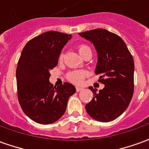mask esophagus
<instances>
[{
    "mask_svg": "<svg viewBox=\"0 0 149 149\" xmlns=\"http://www.w3.org/2000/svg\"><path fill=\"white\" fill-rule=\"evenodd\" d=\"M76 89H77V92H80V91L82 90L83 88H82L81 87H79V86H77V87H76Z\"/></svg>",
    "mask_w": 149,
    "mask_h": 149,
    "instance_id": "esophagus-1",
    "label": "esophagus"
}]
</instances>
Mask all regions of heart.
I'll list each match as a JSON object with an SVG mask.
<instances>
[{
	"label": "heart",
	"instance_id": "heart-1",
	"mask_svg": "<svg viewBox=\"0 0 149 149\" xmlns=\"http://www.w3.org/2000/svg\"><path fill=\"white\" fill-rule=\"evenodd\" d=\"M88 50H90V48L88 45H81L78 48V51H79V53L81 54V56ZM60 58H62V55L60 56ZM86 75H87L86 71H72L70 72L68 74V79L70 81H72V83L79 84V83H81L83 81L84 77Z\"/></svg>",
	"mask_w": 149,
	"mask_h": 149
}]
</instances>
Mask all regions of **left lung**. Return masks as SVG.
Segmentation results:
<instances>
[{
  "mask_svg": "<svg viewBox=\"0 0 149 149\" xmlns=\"http://www.w3.org/2000/svg\"><path fill=\"white\" fill-rule=\"evenodd\" d=\"M93 44L97 52L95 73L104 84L103 89L88 88L94 97L85 105L88 114L100 122L119 117L129 105L134 91V61L125 41L118 35L104 29L80 33Z\"/></svg>",
  "mask_w": 149,
  "mask_h": 149,
  "instance_id": "obj_1",
  "label": "left lung"
}]
</instances>
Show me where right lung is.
<instances>
[{
  "mask_svg": "<svg viewBox=\"0 0 149 149\" xmlns=\"http://www.w3.org/2000/svg\"><path fill=\"white\" fill-rule=\"evenodd\" d=\"M71 34L49 31L30 40L18 61L16 78L18 101L25 115L41 125L54 123L64 115L69 97L76 93L73 84L53 86L50 70L58 63Z\"/></svg>",
  "mask_w": 149,
  "mask_h": 149,
  "instance_id": "1",
  "label": "right lung"
}]
</instances>
